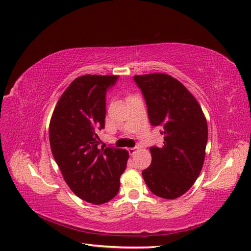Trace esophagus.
Segmentation results:
<instances>
[{"label": "esophagus", "instance_id": "34e87169", "mask_svg": "<svg viewBox=\"0 0 251 251\" xmlns=\"http://www.w3.org/2000/svg\"><path fill=\"white\" fill-rule=\"evenodd\" d=\"M139 150V148L138 147H135V148H129L128 149V153L129 155H135V153H137V151Z\"/></svg>", "mask_w": 251, "mask_h": 251}]
</instances>
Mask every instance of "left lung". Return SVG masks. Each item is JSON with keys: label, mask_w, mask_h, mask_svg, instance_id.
<instances>
[{"label": "left lung", "mask_w": 251, "mask_h": 251, "mask_svg": "<svg viewBox=\"0 0 251 251\" xmlns=\"http://www.w3.org/2000/svg\"><path fill=\"white\" fill-rule=\"evenodd\" d=\"M145 97L151 125L161 127L164 142L151 147L152 162L142 172L153 194L166 200L183 195L199 178L205 159V115L182 83L168 74L135 75Z\"/></svg>", "instance_id": "left-lung-1"}]
</instances>
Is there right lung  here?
I'll return each mask as SVG.
<instances>
[{
  "instance_id": "add662e5",
  "label": "right lung",
  "mask_w": 251,
  "mask_h": 251,
  "mask_svg": "<svg viewBox=\"0 0 251 251\" xmlns=\"http://www.w3.org/2000/svg\"><path fill=\"white\" fill-rule=\"evenodd\" d=\"M115 75H82L58 100L50 124L52 156L69 188L79 199L101 205L120 190L128 152L101 147L98 131L104 128L105 95Z\"/></svg>"
}]
</instances>
